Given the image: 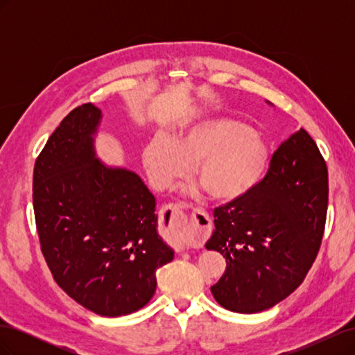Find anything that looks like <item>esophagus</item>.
<instances>
[{
    "label": "esophagus",
    "mask_w": 355,
    "mask_h": 355,
    "mask_svg": "<svg viewBox=\"0 0 355 355\" xmlns=\"http://www.w3.org/2000/svg\"><path fill=\"white\" fill-rule=\"evenodd\" d=\"M182 207H184L182 204H171L170 206V209H173V210H179ZM194 216L201 219V225H196V227L191 228L189 240H191V243L200 245L210 237V220H209V216L206 214V211H202V210H194Z\"/></svg>",
    "instance_id": "1"
}]
</instances>
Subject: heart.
I'll return each instance as SVG.
<instances>
[{
    "label": "heart",
    "mask_w": 355,
    "mask_h": 355,
    "mask_svg": "<svg viewBox=\"0 0 355 355\" xmlns=\"http://www.w3.org/2000/svg\"><path fill=\"white\" fill-rule=\"evenodd\" d=\"M151 185L168 188L194 168V179L218 202H234L257 187L270 164V148L244 124L210 118L188 125L171 141L154 135L142 151Z\"/></svg>",
    "instance_id": "b5f03b06"
}]
</instances>
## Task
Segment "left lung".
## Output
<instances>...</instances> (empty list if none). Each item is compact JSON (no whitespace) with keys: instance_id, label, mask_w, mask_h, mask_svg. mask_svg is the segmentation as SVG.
I'll use <instances>...</instances> for the list:
<instances>
[{"instance_id":"left-lung-1","label":"left lung","mask_w":355,"mask_h":355,"mask_svg":"<svg viewBox=\"0 0 355 355\" xmlns=\"http://www.w3.org/2000/svg\"><path fill=\"white\" fill-rule=\"evenodd\" d=\"M329 176L323 155L304 128L274 153L257 187L213 211L207 250L227 259L210 290L234 313L277 305L302 284L323 240Z\"/></svg>"}]
</instances>
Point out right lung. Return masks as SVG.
I'll return each mask as SVG.
<instances>
[{
  "instance_id": "1",
  "label": "right lung",
  "mask_w": 355,
  "mask_h": 355,
  "mask_svg": "<svg viewBox=\"0 0 355 355\" xmlns=\"http://www.w3.org/2000/svg\"><path fill=\"white\" fill-rule=\"evenodd\" d=\"M101 118L93 103L63 118L35 161L32 200L55 282L84 308L120 317L151 300L155 271L175 252L159 237L155 197L144 180L96 157Z\"/></svg>"
}]
</instances>
